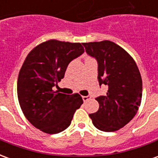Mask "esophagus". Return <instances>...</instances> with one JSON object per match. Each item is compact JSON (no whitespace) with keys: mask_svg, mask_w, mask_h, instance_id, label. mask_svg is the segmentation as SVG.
<instances>
[{"mask_svg":"<svg viewBox=\"0 0 158 158\" xmlns=\"http://www.w3.org/2000/svg\"><path fill=\"white\" fill-rule=\"evenodd\" d=\"M90 98H91V96H82V99H83V101L85 102H87V101H89V100L90 99Z\"/></svg>","mask_w":158,"mask_h":158,"instance_id":"1","label":"esophagus"}]
</instances>
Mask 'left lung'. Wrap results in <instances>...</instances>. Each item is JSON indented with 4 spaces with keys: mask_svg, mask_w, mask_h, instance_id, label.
Returning a JSON list of instances; mask_svg holds the SVG:
<instances>
[{
    "mask_svg": "<svg viewBox=\"0 0 158 158\" xmlns=\"http://www.w3.org/2000/svg\"><path fill=\"white\" fill-rule=\"evenodd\" d=\"M83 45L86 53L97 61L100 86H108L105 96L96 98L99 109L89 118L102 131L118 130L135 116L141 102L142 79L138 67L128 52L110 40Z\"/></svg>",
    "mask_w": 158,
    "mask_h": 158,
    "instance_id": "8db88e82",
    "label": "left lung"
}]
</instances>
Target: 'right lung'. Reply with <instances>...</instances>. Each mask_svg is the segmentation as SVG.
<instances>
[{"instance_id": "1", "label": "right lung", "mask_w": 158, "mask_h": 158, "mask_svg": "<svg viewBox=\"0 0 158 158\" xmlns=\"http://www.w3.org/2000/svg\"><path fill=\"white\" fill-rule=\"evenodd\" d=\"M84 52L80 43L51 40L27 56L19 74L18 97L24 116L36 129L58 134L70 125L73 113L83 104L82 97L52 88L64 78L70 62Z\"/></svg>"}]
</instances>
